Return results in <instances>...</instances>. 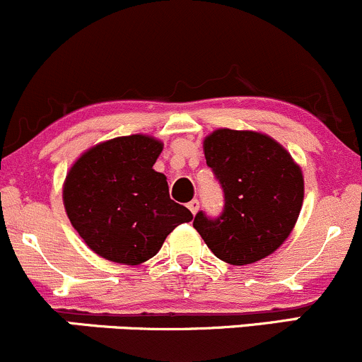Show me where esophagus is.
Segmentation results:
<instances>
[{
	"instance_id": "esophagus-1",
	"label": "esophagus",
	"mask_w": 362,
	"mask_h": 362,
	"mask_svg": "<svg viewBox=\"0 0 362 362\" xmlns=\"http://www.w3.org/2000/svg\"><path fill=\"white\" fill-rule=\"evenodd\" d=\"M187 206H189V210H191L192 215H196L197 210H199V201H197V199H192L191 203L187 204Z\"/></svg>"
}]
</instances>
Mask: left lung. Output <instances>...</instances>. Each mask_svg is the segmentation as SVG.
Instances as JSON below:
<instances>
[{
  "label": "left lung",
  "instance_id": "8db88e82",
  "mask_svg": "<svg viewBox=\"0 0 362 362\" xmlns=\"http://www.w3.org/2000/svg\"><path fill=\"white\" fill-rule=\"evenodd\" d=\"M204 158L223 191L216 218L199 211L194 229L216 258L246 265L274 253L290 235L303 203V175L269 135L220 128L204 139Z\"/></svg>",
  "mask_w": 362,
  "mask_h": 362
}]
</instances>
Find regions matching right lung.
<instances>
[{
	"label": "right lung",
	"instance_id": "1",
	"mask_svg": "<svg viewBox=\"0 0 362 362\" xmlns=\"http://www.w3.org/2000/svg\"><path fill=\"white\" fill-rule=\"evenodd\" d=\"M163 144L147 135L117 136L91 147L64 182V206L83 241L105 260L139 265L192 213L170 199L168 182L152 170Z\"/></svg>",
	"mask_w": 362,
	"mask_h": 362
}]
</instances>
